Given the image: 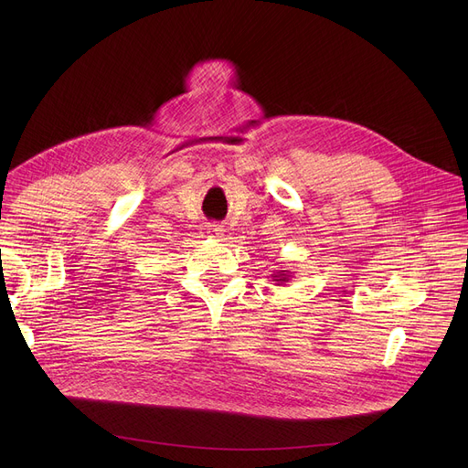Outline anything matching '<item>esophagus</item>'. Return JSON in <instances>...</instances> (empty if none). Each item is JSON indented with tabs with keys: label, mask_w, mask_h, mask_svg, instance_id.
<instances>
[{
	"label": "esophagus",
	"mask_w": 468,
	"mask_h": 468,
	"mask_svg": "<svg viewBox=\"0 0 468 468\" xmlns=\"http://www.w3.org/2000/svg\"><path fill=\"white\" fill-rule=\"evenodd\" d=\"M208 235L214 237V239L224 237V228H221L219 224H210V226H208Z\"/></svg>",
	"instance_id": "esophagus-1"
}]
</instances>
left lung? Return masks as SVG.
Returning <instances> with one entry per match:
<instances>
[{
	"label": "left lung",
	"mask_w": 468,
	"mask_h": 468,
	"mask_svg": "<svg viewBox=\"0 0 468 468\" xmlns=\"http://www.w3.org/2000/svg\"><path fill=\"white\" fill-rule=\"evenodd\" d=\"M290 271H282V269H281V271H273V275H271V279H273V282H277V284H284V282H288L290 281Z\"/></svg>",
	"instance_id": "left-lung-1"
}]
</instances>
